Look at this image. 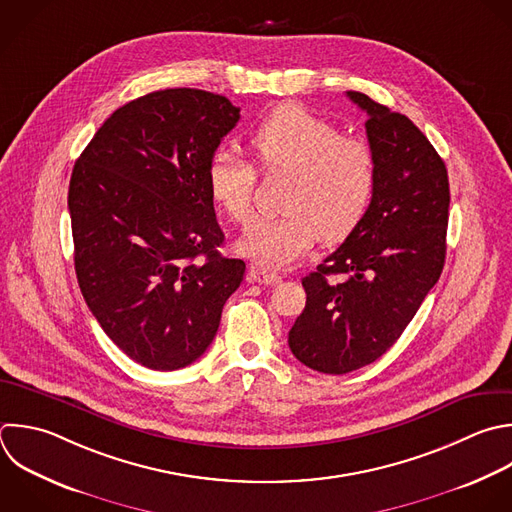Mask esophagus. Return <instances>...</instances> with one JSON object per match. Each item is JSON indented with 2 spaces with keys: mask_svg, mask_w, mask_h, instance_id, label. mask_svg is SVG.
Instances as JSON below:
<instances>
[{
  "mask_svg": "<svg viewBox=\"0 0 512 512\" xmlns=\"http://www.w3.org/2000/svg\"><path fill=\"white\" fill-rule=\"evenodd\" d=\"M248 280L258 282V284H266V286H276V284L282 282V276L276 274L274 270H270L264 264H252L248 268Z\"/></svg>",
  "mask_w": 512,
  "mask_h": 512,
  "instance_id": "34e87169",
  "label": "esophagus"
}]
</instances>
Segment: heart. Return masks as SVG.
I'll use <instances>...</instances> for the list:
<instances>
[{
    "mask_svg": "<svg viewBox=\"0 0 512 512\" xmlns=\"http://www.w3.org/2000/svg\"><path fill=\"white\" fill-rule=\"evenodd\" d=\"M250 146L266 172H288L282 208L274 218H258L238 242L242 254L286 266L306 254L316 238L344 240L366 216L376 188V158L370 144L342 132L310 110L284 104L252 132ZM208 190L236 222L252 216L256 168L230 148L208 162Z\"/></svg>",
    "mask_w": 512,
    "mask_h": 512,
    "instance_id": "obj_1",
    "label": "heart"
}]
</instances>
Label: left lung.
<instances>
[{"instance_id":"8db88e82","label":"left lung","mask_w":512,"mask_h":512,"mask_svg":"<svg viewBox=\"0 0 512 512\" xmlns=\"http://www.w3.org/2000/svg\"><path fill=\"white\" fill-rule=\"evenodd\" d=\"M346 96L368 114L376 188L362 222L316 272L302 278L306 306L288 332L312 370L346 374L380 358L438 282L446 256L448 174L426 136L366 94ZM328 275H338L330 283Z\"/></svg>"}]
</instances>
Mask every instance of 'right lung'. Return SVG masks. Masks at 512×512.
Returning <instances> with one entry per match:
<instances>
[{"instance_id":"add662e5","label":"right lung","mask_w":512,"mask_h":512,"mask_svg":"<svg viewBox=\"0 0 512 512\" xmlns=\"http://www.w3.org/2000/svg\"><path fill=\"white\" fill-rule=\"evenodd\" d=\"M224 96L174 88L118 108L78 158L68 192L84 300L134 362L178 370L212 344L246 264L224 232L208 162L238 124Z\"/></svg>"}]
</instances>
